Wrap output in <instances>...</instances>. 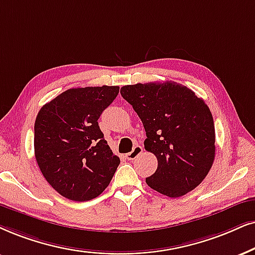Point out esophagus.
<instances>
[{
	"label": "esophagus",
	"instance_id": "esophagus-1",
	"mask_svg": "<svg viewBox=\"0 0 255 255\" xmlns=\"http://www.w3.org/2000/svg\"><path fill=\"white\" fill-rule=\"evenodd\" d=\"M141 153H142V147L138 146V144H136V146L133 148V150L129 151V153H128L127 155H126V157H127L128 160H134V159H136V157L140 155Z\"/></svg>",
	"mask_w": 255,
	"mask_h": 255
}]
</instances>
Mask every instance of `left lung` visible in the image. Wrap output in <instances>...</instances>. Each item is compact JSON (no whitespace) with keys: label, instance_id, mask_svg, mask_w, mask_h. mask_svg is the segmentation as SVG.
Segmentation results:
<instances>
[{"label":"left lung","instance_id":"8db88e82","mask_svg":"<svg viewBox=\"0 0 255 255\" xmlns=\"http://www.w3.org/2000/svg\"><path fill=\"white\" fill-rule=\"evenodd\" d=\"M120 93L142 121L144 149L157 159L147 185L169 198L193 191L215 157L214 121L208 106L174 81L124 86Z\"/></svg>","mask_w":255,"mask_h":255}]
</instances>
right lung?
<instances>
[{"label":"right lung","mask_w":255,"mask_h":255,"mask_svg":"<svg viewBox=\"0 0 255 255\" xmlns=\"http://www.w3.org/2000/svg\"><path fill=\"white\" fill-rule=\"evenodd\" d=\"M120 87L72 88L40 109L34 149L44 179L73 201H88L107 188L120 165L99 127Z\"/></svg>","instance_id":"1"}]
</instances>
